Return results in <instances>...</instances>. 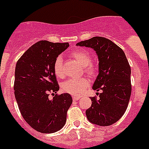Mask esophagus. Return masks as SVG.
Masks as SVG:
<instances>
[{"label": "esophagus", "instance_id": "obj_1", "mask_svg": "<svg viewBox=\"0 0 149 149\" xmlns=\"http://www.w3.org/2000/svg\"><path fill=\"white\" fill-rule=\"evenodd\" d=\"M72 98H73V100H79L80 98H81V97L80 96H77V95H72Z\"/></svg>", "mask_w": 149, "mask_h": 149}]
</instances>
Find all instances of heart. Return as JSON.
<instances>
[{
	"label": "heart",
	"mask_w": 149,
	"mask_h": 149,
	"mask_svg": "<svg viewBox=\"0 0 149 149\" xmlns=\"http://www.w3.org/2000/svg\"><path fill=\"white\" fill-rule=\"evenodd\" d=\"M72 57L84 67V72L89 76L94 75L95 68L91 63V56L87 51L78 49L72 53ZM54 72L55 75L59 78H63L65 76V71L63 67V60L61 56H57L54 63ZM89 84L86 77L78 79H70L62 84V89L64 92L73 95L82 94Z\"/></svg>",
	"instance_id": "1"
}]
</instances>
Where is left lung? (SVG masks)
<instances>
[{"label":"left lung","mask_w":149,"mask_h":149,"mask_svg":"<svg viewBox=\"0 0 149 149\" xmlns=\"http://www.w3.org/2000/svg\"><path fill=\"white\" fill-rule=\"evenodd\" d=\"M93 48L98 57V74L93 89L99 98L91 97L92 105L86 110L91 123L111 125L126 111L131 94V67L124 51L111 40L95 36L77 43Z\"/></svg>","instance_id":"obj_1"}]
</instances>
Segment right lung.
I'll return each instance as SVG.
<instances>
[{
  "mask_svg": "<svg viewBox=\"0 0 149 149\" xmlns=\"http://www.w3.org/2000/svg\"><path fill=\"white\" fill-rule=\"evenodd\" d=\"M69 46L68 42L39 41L24 53L16 63L14 90L22 117L30 127L44 134L65 125L72 103L68 93L55 95L60 86L54 72L55 60Z\"/></svg>",
  "mask_w": 149,
  "mask_h": 149,
  "instance_id": "obj_1",
  "label": "right lung"
}]
</instances>
